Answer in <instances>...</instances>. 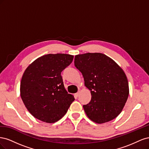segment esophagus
Masks as SVG:
<instances>
[{"label":"esophagus","instance_id":"esophagus-1","mask_svg":"<svg viewBox=\"0 0 149 149\" xmlns=\"http://www.w3.org/2000/svg\"><path fill=\"white\" fill-rule=\"evenodd\" d=\"M79 94H80V91H78L77 93L75 94V96H76V97H78L79 95Z\"/></svg>","mask_w":149,"mask_h":149}]
</instances>
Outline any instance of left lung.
Returning a JSON list of instances; mask_svg holds the SVG:
<instances>
[{
	"label": "left lung",
	"instance_id": "1",
	"mask_svg": "<svg viewBox=\"0 0 149 149\" xmlns=\"http://www.w3.org/2000/svg\"><path fill=\"white\" fill-rule=\"evenodd\" d=\"M74 66L81 72L91 100L84 110L97 124L115 119L120 113L129 93L127 76L121 68L104 54L87 53L76 55Z\"/></svg>",
	"mask_w": 149,
	"mask_h": 149
}]
</instances>
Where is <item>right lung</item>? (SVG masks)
Masks as SVG:
<instances>
[{
	"label": "right lung",
	"instance_id": "1",
	"mask_svg": "<svg viewBox=\"0 0 149 149\" xmlns=\"http://www.w3.org/2000/svg\"><path fill=\"white\" fill-rule=\"evenodd\" d=\"M73 57L68 54H48L26 68L20 83V96L34 118L45 123H55L74 101L65 89L61 76Z\"/></svg>",
	"mask_w": 149,
	"mask_h": 149
}]
</instances>
